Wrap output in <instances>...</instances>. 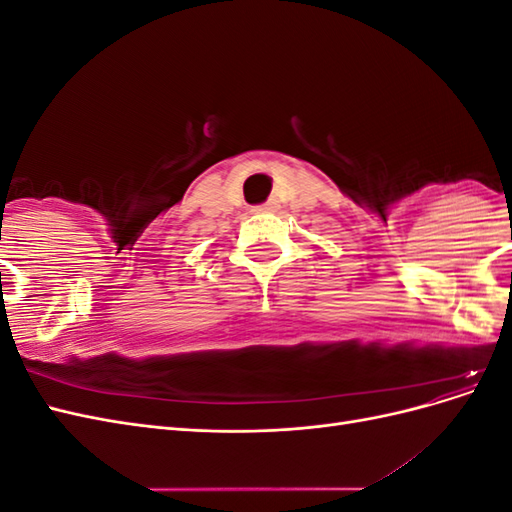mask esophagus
<instances>
[{
    "label": "esophagus",
    "mask_w": 512,
    "mask_h": 512,
    "mask_svg": "<svg viewBox=\"0 0 512 512\" xmlns=\"http://www.w3.org/2000/svg\"><path fill=\"white\" fill-rule=\"evenodd\" d=\"M277 209H280V203H277L275 198H271V200H267L265 205H258L254 211H256V213H275Z\"/></svg>",
    "instance_id": "34e87169"
}]
</instances>
